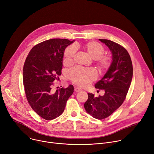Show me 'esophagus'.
Listing matches in <instances>:
<instances>
[{"label": "esophagus", "mask_w": 154, "mask_h": 154, "mask_svg": "<svg viewBox=\"0 0 154 154\" xmlns=\"http://www.w3.org/2000/svg\"><path fill=\"white\" fill-rule=\"evenodd\" d=\"M74 91H75V92H78L82 91V89H81V88H80L79 87H75V88H74Z\"/></svg>", "instance_id": "1"}]
</instances>
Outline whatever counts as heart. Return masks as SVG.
<instances>
[{
  "label": "heart",
  "mask_w": 154,
  "mask_h": 154,
  "mask_svg": "<svg viewBox=\"0 0 154 154\" xmlns=\"http://www.w3.org/2000/svg\"><path fill=\"white\" fill-rule=\"evenodd\" d=\"M85 50L93 59L100 69L106 70L110 66L112 60L110 57L103 55L105 49L102 44L99 42L92 41L85 45ZM75 53L74 46L67 47L63 54V63L69 65L73 62ZM68 77L71 82L80 87H85L97 77V74L93 69H87L77 67L70 70L68 72Z\"/></svg>",
  "instance_id": "1"
}]
</instances>
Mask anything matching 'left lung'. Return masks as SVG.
Returning <instances> with one entry per match:
<instances>
[{
    "label": "left lung",
    "mask_w": 154,
    "mask_h": 154,
    "mask_svg": "<svg viewBox=\"0 0 154 154\" xmlns=\"http://www.w3.org/2000/svg\"><path fill=\"white\" fill-rule=\"evenodd\" d=\"M99 40L112 52V62L103 77L95 85L96 88L104 90V95L97 97L88 93L84 107L94 118L102 120L110 116L124 102L132 82L133 67L130 55L123 46L107 39Z\"/></svg>",
    "instance_id": "obj_1"
}]
</instances>
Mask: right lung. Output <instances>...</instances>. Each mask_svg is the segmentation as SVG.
<instances>
[{
    "label": "right lung",
    "instance_id": "1",
    "mask_svg": "<svg viewBox=\"0 0 154 154\" xmlns=\"http://www.w3.org/2000/svg\"><path fill=\"white\" fill-rule=\"evenodd\" d=\"M74 41L52 38L35 45L29 53L23 68V84L27 101L37 114L47 120L59 117L74 86L54 91L55 80L62 74L63 51Z\"/></svg>",
    "mask_w": 154,
    "mask_h": 154
}]
</instances>
